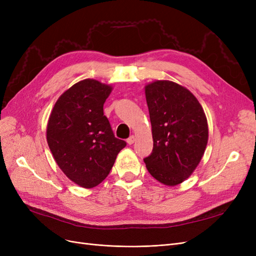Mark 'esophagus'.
Masks as SVG:
<instances>
[{
    "label": "esophagus",
    "instance_id": "obj_1",
    "mask_svg": "<svg viewBox=\"0 0 256 256\" xmlns=\"http://www.w3.org/2000/svg\"><path fill=\"white\" fill-rule=\"evenodd\" d=\"M134 141H136V138H134V136H129V138H127V143H128L129 145L134 144Z\"/></svg>",
    "mask_w": 256,
    "mask_h": 256
}]
</instances>
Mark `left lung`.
<instances>
[{
    "mask_svg": "<svg viewBox=\"0 0 256 256\" xmlns=\"http://www.w3.org/2000/svg\"><path fill=\"white\" fill-rule=\"evenodd\" d=\"M152 152L144 162L150 174L166 186H176L193 173L202 159L208 125L202 106L192 92L172 81L145 86Z\"/></svg>",
    "mask_w": 256,
    "mask_h": 256,
    "instance_id": "1",
    "label": "left lung"
}]
</instances>
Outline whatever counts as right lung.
Here are the masks:
<instances>
[{
    "label": "right lung",
    "instance_id": "right-lung-1",
    "mask_svg": "<svg viewBox=\"0 0 256 256\" xmlns=\"http://www.w3.org/2000/svg\"><path fill=\"white\" fill-rule=\"evenodd\" d=\"M112 88L94 79L76 83L60 95L47 126V142L64 174L83 188L109 175L126 142L115 138L104 104Z\"/></svg>",
    "mask_w": 256,
    "mask_h": 256
}]
</instances>
